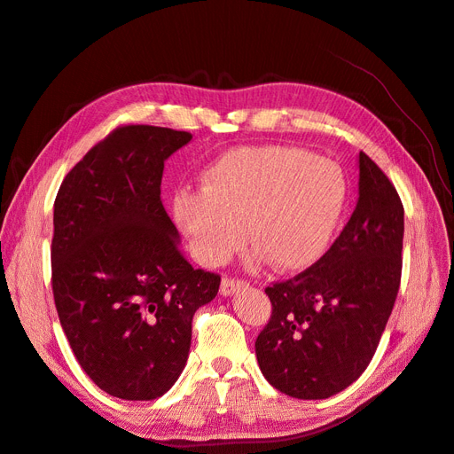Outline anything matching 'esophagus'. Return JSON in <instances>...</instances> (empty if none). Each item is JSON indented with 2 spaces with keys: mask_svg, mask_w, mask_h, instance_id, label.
Returning a JSON list of instances; mask_svg holds the SVG:
<instances>
[{
  "mask_svg": "<svg viewBox=\"0 0 454 454\" xmlns=\"http://www.w3.org/2000/svg\"><path fill=\"white\" fill-rule=\"evenodd\" d=\"M240 286H244V280H240V278H231V277H223V280H222V287H219V292H222L223 295H231V294H235Z\"/></svg>",
  "mask_w": 454,
  "mask_h": 454,
  "instance_id": "34e87169",
  "label": "esophagus"
}]
</instances>
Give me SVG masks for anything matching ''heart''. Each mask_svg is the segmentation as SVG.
I'll use <instances>...</instances> for the list:
<instances>
[{
    "mask_svg": "<svg viewBox=\"0 0 454 454\" xmlns=\"http://www.w3.org/2000/svg\"><path fill=\"white\" fill-rule=\"evenodd\" d=\"M345 199V176L310 151L240 147L204 172L202 191H177L172 210L204 265L235 254L246 229L274 269L299 270L325 252Z\"/></svg>",
    "mask_w": 454,
    "mask_h": 454,
    "instance_id": "heart-1",
    "label": "heart"
}]
</instances>
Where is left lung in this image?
<instances>
[{"label":"left lung","instance_id":"8db88e82","mask_svg":"<svg viewBox=\"0 0 454 454\" xmlns=\"http://www.w3.org/2000/svg\"><path fill=\"white\" fill-rule=\"evenodd\" d=\"M402 248V199L360 151V199L345 229L314 265L265 287L272 312L255 354L274 388L325 400L364 373L400 290Z\"/></svg>","mask_w":454,"mask_h":454}]
</instances>
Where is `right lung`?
Instances as JSON below:
<instances>
[{"label":"right lung","instance_id":"1","mask_svg":"<svg viewBox=\"0 0 454 454\" xmlns=\"http://www.w3.org/2000/svg\"><path fill=\"white\" fill-rule=\"evenodd\" d=\"M191 138L117 127L66 174L54 199V305L81 369L121 400H155L172 388L193 316L222 282L184 257L160 200L164 160Z\"/></svg>","mask_w":454,"mask_h":454}]
</instances>
